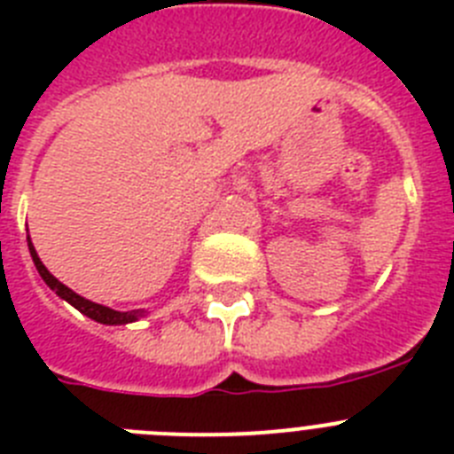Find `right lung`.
<instances>
[{"label": "right lung", "instance_id": "right-lung-1", "mask_svg": "<svg viewBox=\"0 0 454 454\" xmlns=\"http://www.w3.org/2000/svg\"><path fill=\"white\" fill-rule=\"evenodd\" d=\"M27 240H29V252H31V259H34V263H35V270H38L40 277L45 279L47 286H50L51 291L59 295V298H63L66 302H70L72 307L79 309L83 316H88L90 320H98V323H102V325L136 323V320H140L143 316H145V311H143V309H136V311H115V309H111V307H104V304L90 302V300L82 298L79 293H74L72 288H67L66 284L59 282V279H56V277L47 270L45 263L40 262L38 252H35V247H34V243H31L29 236H27Z\"/></svg>", "mask_w": 454, "mask_h": 454}]
</instances>
